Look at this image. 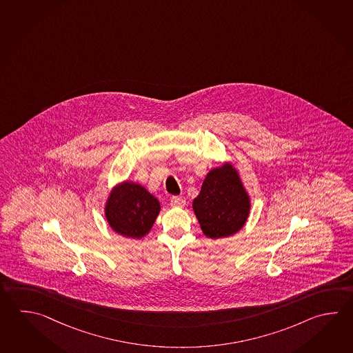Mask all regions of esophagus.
I'll use <instances>...</instances> for the list:
<instances>
[{
	"label": "esophagus",
	"instance_id": "34e87169",
	"mask_svg": "<svg viewBox=\"0 0 353 353\" xmlns=\"http://www.w3.org/2000/svg\"><path fill=\"white\" fill-rule=\"evenodd\" d=\"M185 205H186L185 197L173 196L172 199H171V206H172V208H183Z\"/></svg>",
	"mask_w": 353,
	"mask_h": 353
}]
</instances>
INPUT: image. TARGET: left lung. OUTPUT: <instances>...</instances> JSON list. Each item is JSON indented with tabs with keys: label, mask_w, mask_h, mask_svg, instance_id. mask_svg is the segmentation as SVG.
<instances>
[{
	"label": "left lung",
	"mask_w": 353,
	"mask_h": 353,
	"mask_svg": "<svg viewBox=\"0 0 353 353\" xmlns=\"http://www.w3.org/2000/svg\"><path fill=\"white\" fill-rule=\"evenodd\" d=\"M192 209L208 238H229L241 230L250 215L252 200L238 170L229 162L211 168Z\"/></svg>",
	"instance_id": "obj_1"
}]
</instances>
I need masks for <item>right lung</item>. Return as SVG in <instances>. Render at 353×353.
Wrapping results in <instances>:
<instances>
[{"label": "right lung", "mask_w": 353, "mask_h": 353, "mask_svg": "<svg viewBox=\"0 0 353 353\" xmlns=\"http://www.w3.org/2000/svg\"><path fill=\"white\" fill-rule=\"evenodd\" d=\"M159 211V200L132 181H123L112 188L104 205V215L112 230L130 239H142L150 234Z\"/></svg>", "instance_id": "obj_1"}]
</instances>
